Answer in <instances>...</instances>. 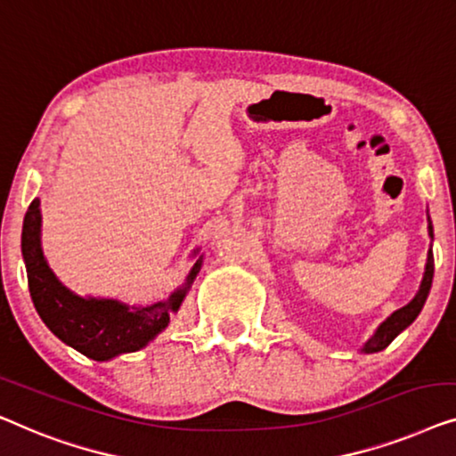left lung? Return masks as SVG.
Listing matches in <instances>:
<instances>
[{
	"mask_svg": "<svg viewBox=\"0 0 456 456\" xmlns=\"http://www.w3.org/2000/svg\"><path fill=\"white\" fill-rule=\"evenodd\" d=\"M428 235L432 237V241H434V227H432V221H429V215H428ZM432 279H434V252H432V246H429L426 271H423L419 291L415 293V297L409 301L407 305H403L401 310L390 314V316L384 320L380 326H378V329L374 330V335H371L368 341L363 343L362 354H378V351L387 349L388 345L393 343L395 338L413 322L415 318L419 316L421 307H423V304H426V299L429 295V289H432Z\"/></svg>",
	"mask_w": 456,
	"mask_h": 456,
	"instance_id": "1",
	"label": "left lung"
}]
</instances>
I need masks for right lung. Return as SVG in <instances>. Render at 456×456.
I'll return each mask as SVG.
<instances>
[{
    "mask_svg": "<svg viewBox=\"0 0 456 456\" xmlns=\"http://www.w3.org/2000/svg\"><path fill=\"white\" fill-rule=\"evenodd\" d=\"M41 200L35 198L24 215L22 258L28 289L38 316L53 335L94 362H109L146 347L169 324L202 268L200 256L188 277L167 299L149 305H130L113 297L78 295L51 271L41 246ZM198 249H194V256Z\"/></svg>",
    "mask_w": 456,
    "mask_h": 456,
    "instance_id": "1",
    "label": "right lung"
}]
</instances>
